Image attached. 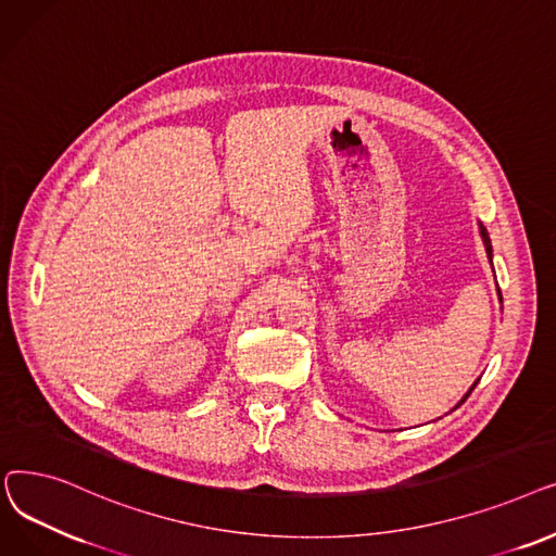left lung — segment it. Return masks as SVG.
Wrapping results in <instances>:
<instances>
[{"label": "left lung", "mask_w": 556, "mask_h": 556, "mask_svg": "<svg viewBox=\"0 0 556 556\" xmlns=\"http://www.w3.org/2000/svg\"><path fill=\"white\" fill-rule=\"evenodd\" d=\"M482 240H484V244H486V253H489V257H491V240H489V235H486V230H484V228H482ZM475 384H478V382H475ZM472 389H475V387H472ZM472 389H470V391H472ZM470 391L466 393V399L470 395ZM466 399H464V401H466ZM464 401H462V403H464ZM462 403H459V405H462Z\"/></svg>", "instance_id": "obj_1"}]
</instances>
